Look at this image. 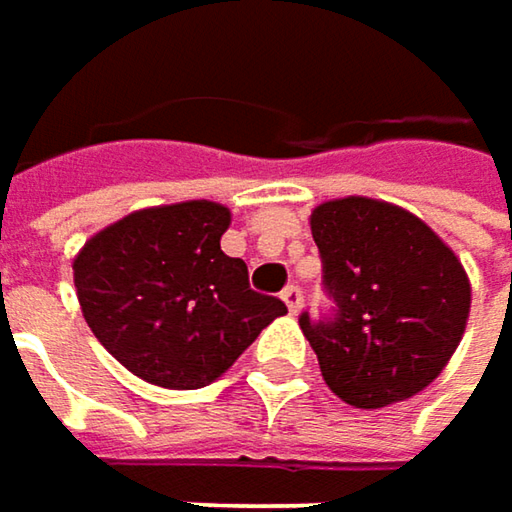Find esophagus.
Wrapping results in <instances>:
<instances>
[{
	"instance_id": "obj_1",
	"label": "esophagus",
	"mask_w": 512,
	"mask_h": 512,
	"mask_svg": "<svg viewBox=\"0 0 512 512\" xmlns=\"http://www.w3.org/2000/svg\"><path fill=\"white\" fill-rule=\"evenodd\" d=\"M281 298H284V304L289 307V313H298L301 310V304H304V292H301V286H286L284 292H281Z\"/></svg>"
}]
</instances>
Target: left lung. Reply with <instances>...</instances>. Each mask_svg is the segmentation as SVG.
Masks as SVG:
<instances>
[{
  "instance_id": "left-lung-1",
  "label": "left lung",
  "mask_w": 512,
  "mask_h": 512,
  "mask_svg": "<svg viewBox=\"0 0 512 512\" xmlns=\"http://www.w3.org/2000/svg\"><path fill=\"white\" fill-rule=\"evenodd\" d=\"M333 316L298 324L330 391L382 408L423 391L452 359L469 318V278L420 217L391 202L345 196L310 217Z\"/></svg>"
}]
</instances>
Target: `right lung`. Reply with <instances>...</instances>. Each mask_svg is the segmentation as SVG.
<instances>
[{
	"mask_svg": "<svg viewBox=\"0 0 512 512\" xmlns=\"http://www.w3.org/2000/svg\"><path fill=\"white\" fill-rule=\"evenodd\" d=\"M228 223L226 205L191 199L136 211L80 249L83 318L130 374L173 391L202 388L286 313L220 249Z\"/></svg>",
	"mask_w": 512,
	"mask_h": 512,
	"instance_id": "add662e5",
	"label": "right lung"
}]
</instances>
